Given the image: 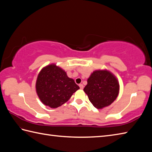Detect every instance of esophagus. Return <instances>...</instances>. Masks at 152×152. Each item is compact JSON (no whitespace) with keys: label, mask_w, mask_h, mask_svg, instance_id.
<instances>
[{"label":"esophagus","mask_w":152,"mask_h":152,"mask_svg":"<svg viewBox=\"0 0 152 152\" xmlns=\"http://www.w3.org/2000/svg\"><path fill=\"white\" fill-rule=\"evenodd\" d=\"M79 86H80V89H83V85L82 84V83H80V84H79Z\"/></svg>","instance_id":"obj_1"}]
</instances>
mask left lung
<instances>
[{
	"label": "left lung",
	"instance_id": "1",
	"mask_svg": "<svg viewBox=\"0 0 152 152\" xmlns=\"http://www.w3.org/2000/svg\"><path fill=\"white\" fill-rule=\"evenodd\" d=\"M89 101L97 109L110 105L117 99L119 83L114 74L107 69L95 70L88 79L83 89Z\"/></svg>",
	"mask_w": 152,
	"mask_h": 152
}]
</instances>
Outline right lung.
<instances>
[{"label": "right lung", "instance_id": "1", "mask_svg": "<svg viewBox=\"0 0 152 152\" xmlns=\"http://www.w3.org/2000/svg\"><path fill=\"white\" fill-rule=\"evenodd\" d=\"M36 92L40 101L51 108H56L69 101L74 93L80 89L72 78L56 64L45 66L38 73Z\"/></svg>", "mask_w": 152, "mask_h": 152}]
</instances>
